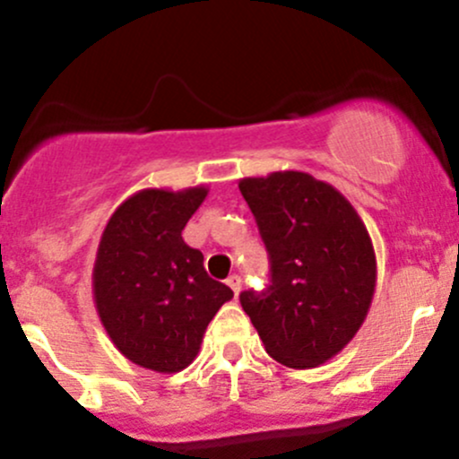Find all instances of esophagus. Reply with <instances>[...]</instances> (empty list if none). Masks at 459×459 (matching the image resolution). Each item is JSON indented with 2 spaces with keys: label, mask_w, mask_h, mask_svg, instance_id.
Returning a JSON list of instances; mask_svg holds the SVG:
<instances>
[{
  "label": "esophagus",
  "mask_w": 459,
  "mask_h": 459,
  "mask_svg": "<svg viewBox=\"0 0 459 459\" xmlns=\"http://www.w3.org/2000/svg\"><path fill=\"white\" fill-rule=\"evenodd\" d=\"M226 284L230 286V290H233L235 295H239V290H242V280H239V275H230L229 280H226Z\"/></svg>",
  "instance_id": "obj_1"
}]
</instances>
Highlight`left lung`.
<instances>
[{
  "instance_id": "8db88e82",
  "label": "left lung",
  "mask_w": 459,
  "mask_h": 459,
  "mask_svg": "<svg viewBox=\"0 0 459 459\" xmlns=\"http://www.w3.org/2000/svg\"><path fill=\"white\" fill-rule=\"evenodd\" d=\"M271 259V286L244 290L242 308L264 349L289 368L340 353L371 308L377 262L351 202L302 170L239 179Z\"/></svg>"
}]
</instances>
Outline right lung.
Wrapping results in <instances>:
<instances>
[{"label": "right lung", "mask_w": 459, "mask_h": 459, "mask_svg": "<svg viewBox=\"0 0 459 459\" xmlns=\"http://www.w3.org/2000/svg\"><path fill=\"white\" fill-rule=\"evenodd\" d=\"M206 186L143 188L110 215L92 266V299L110 342L133 364L178 373L200 353L208 322L233 290L208 277L182 239Z\"/></svg>", "instance_id": "add662e5"}]
</instances>
